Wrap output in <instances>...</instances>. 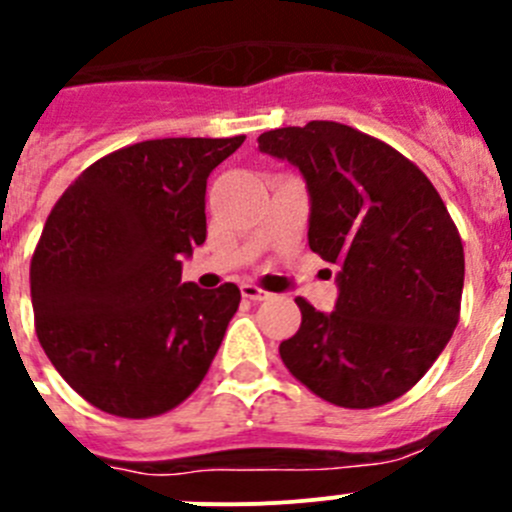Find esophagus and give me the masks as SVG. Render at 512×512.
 <instances>
[{
  "label": "esophagus",
  "mask_w": 512,
  "mask_h": 512,
  "mask_svg": "<svg viewBox=\"0 0 512 512\" xmlns=\"http://www.w3.org/2000/svg\"><path fill=\"white\" fill-rule=\"evenodd\" d=\"M240 292H242V297H247V300H252V302H265L272 297V292L260 290V287H255V285H242Z\"/></svg>",
  "instance_id": "obj_1"
}]
</instances>
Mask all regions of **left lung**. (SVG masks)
Here are the masks:
<instances>
[{"label":"left lung","mask_w":512,"mask_h":512,"mask_svg":"<svg viewBox=\"0 0 512 512\" xmlns=\"http://www.w3.org/2000/svg\"><path fill=\"white\" fill-rule=\"evenodd\" d=\"M310 197L307 242L337 267L335 310L297 297L302 325L280 345L287 370L340 408L408 393L453 337L465 255L433 182L385 142L340 122L257 137Z\"/></svg>","instance_id":"1"}]
</instances>
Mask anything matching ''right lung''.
Masks as SVG:
<instances>
[{"instance_id": "1", "label": "right lung", "mask_w": 512, "mask_h": 512, "mask_svg": "<svg viewBox=\"0 0 512 512\" xmlns=\"http://www.w3.org/2000/svg\"><path fill=\"white\" fill-rule=\"evenodd\" d=\"M242 142L124 147L87 167L49 212L29 270L37 337L94 408L162 415L210 370L240 290L182 282V260L207 237V177Z\"/></svg>"}]
</instances>
